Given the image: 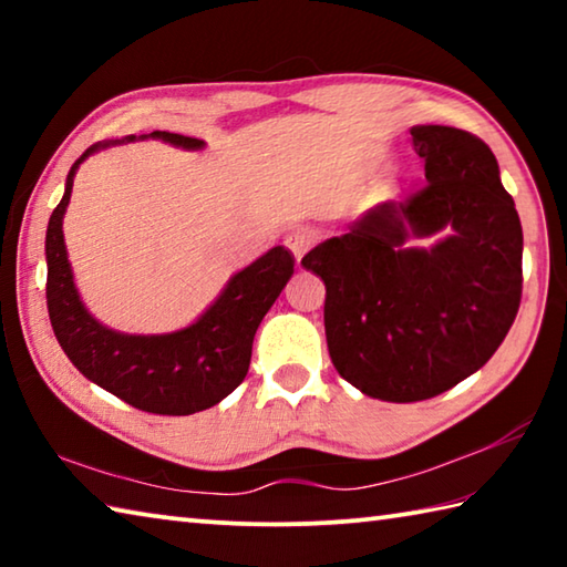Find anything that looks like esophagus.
<instances>
[{
    "instance_id": "obj_1",
    "label": "esophagus",
    "mask_w": 567,
    "mask_h": 567,
    "mask_svg": "<svg viewBox=\"0 0 567 567\" xmlns=\"http://www.w3.org/2000/svg\"><path fill=\"white\" fill-rule=\"evenodd\" d=\"M315 239H318V235H315V229H310V227H295L292 233H287L285 245L295 255V260L300 262L307 249L315 245Z\"/></svg>"
}]
</instances>
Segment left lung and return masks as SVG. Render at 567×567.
Instances as JSON below:
<instances>
[{"label": "left lung", "mask_w": 567, "mask_h": 567, "mask_svg": "<svg viewBox=\"0 0 567 567\" xmlns=\"http://www.w3.org/2000/svg\"><path fill=\"white\" fill-rule=\"evenodd\" d=\"M410 134L425 185L302 257L324 282L334 370L388 402L435 398L483 368L523 297V227L493 150L443 124ZM440 228L437 246L404 247Z\"/></svg>", "instance_id": "1"}]
</instances>
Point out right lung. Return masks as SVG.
Returning a JSON list of instances; mask_svg holds the SVG:
<instances>
[{
	"instance_id": "1",
	"label": "right lung",
	"mask_w": 567,
	"mask_h": 567,
	"mask_svg": "<svg viewBox=\"0 0 567 567\" xmlns=\"http://www.w3.org/2000/svg\"><path fill=\"white\" fill-rule=\"evenodd\" d=\"M142 137H157L187 150L203 147V140L175 132ZM100 147L107 145H94L74 162L62 203L47 225V310L54 338L84 378L132 408L155 415H192L213 408L245 380L255 332L292 277L295 257L290 249L272 247L237 272L203 318L179 332L122 334L102 328L74 290L62 235L74 172Z\"/></svg>"
}]
</instances>
